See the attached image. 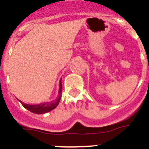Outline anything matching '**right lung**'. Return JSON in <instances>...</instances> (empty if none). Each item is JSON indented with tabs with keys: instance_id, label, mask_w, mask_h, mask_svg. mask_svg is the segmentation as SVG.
<instances>
[{
	"instance_id": "1",
	"label": "right lung",
	"mask_w": 149,
	"mask_h": 149,
	"mask_svg": "<svg viewBox=\"0 0 149 149\" xmlns=\"http://www.w3.org/2000/svg\"><path fill=\"white\" fill-rule=\"evenodd\" d=\"M62 80V78H61ZM61 80L60 81V89H59V93L57 98L54 100V101H50V102H45V103L39 104H25L22 102V101L18 100L20 101L22 106L28 110L29 111L32 112L33 113L36 114H43L48 112L51 111L54 108H56L57 105L59 104L60 99H61L62 96V82Z\"/></svg>"
}]
</instances>
